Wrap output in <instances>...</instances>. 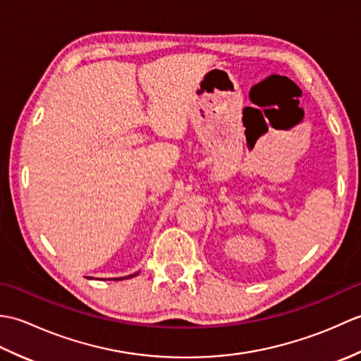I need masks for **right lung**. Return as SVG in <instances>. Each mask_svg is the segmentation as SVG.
Wrapping results in <instances>:
<instances>
[{
  "label": "right lung",
  "mask_w": 361,
  "mask_h": 361,
  "mask_svg": "<svg viewBox=\"0 0 361 361\" xmlns=\"http://www.w3.org/2000/svg\"><path fill=\"white\" fill-rule=\"evenodd\" d=\"M136 274H137V273H135V274H130V276H126V278H116V279H114V281H119V279L122 281V279H128V278H133V276H136Z\"/></svg>",
  "instance_id": "add662e5"
}]
</instances>
